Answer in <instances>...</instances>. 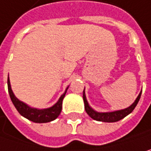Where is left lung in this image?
<instances>
[{
  "instance_id": "8db88e82",
  "label": "left lung",
  "mask_w": 151,
  "mask_h": 151,
  "mask_svg": "<svg viewBox=\"0 0 151 151\" xmlns=\"http://www.w3.org/2000/svg\"><path fill=\"white\" fill-rule=\"evenodd\" d=\"M141 94H142V91L139 93V95L137 96V98L136 99L135 102L132 104L130 106H129L128 108H125L124 110L111 111V112H98V111H94L89 105V104L86 100V93H85V90H84V91H83V99H84V103H85V110H86V113L94 120L100 121V122H105V123L117 122V121L123 119L124 117H125L127 115H129L130 113L132 112V111L135 109V107L137 106V104L139 99H140Z\"/></svg>"
}]
</instances>
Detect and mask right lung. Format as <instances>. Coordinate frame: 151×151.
<instances>
[{
  "instance_id": "obj_1",
  "label": "right lung",
  "mask_w": 151,
  "mask_h": 151,
  "mask_svg": "<svg viewBox=\"0 0 151 151\" xmlns=\"http://www.w3.org/2000/svg\"><path fill=\"white\" fill-rule=\"evenodd\" d=\"M7 88H8V93L10 96V99L14 105L15 106L16 110L19 111V113L21 116L27 118L28 120L35 122V123H48L51 122L54 119H56L59 115L60 114L62 110V101L63 99L65 96L66 91L68 87L65 89V91L62 94L58 100V102L52 105V107L47 108V109H36V108H32L28 106L27 104L20 101L14 94L13 91L11 89L10 86V81L9 78H7Z\"/></svg>"
}]
</instances>
